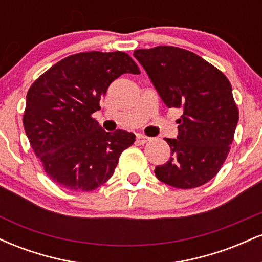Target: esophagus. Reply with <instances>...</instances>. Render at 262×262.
<instances>
[{
	"label": "esophagus",
	"instance_id": "34e87169",
	"mask_svg": "<svg viewBox=\"0 0 262 262\" xmlns=\"http://www.w3.org/2000/svg\"><path fill=\"white\" fill-rule=\"evenodd\" d=\"M150 140V138H148V137H145V135H138L137 137V143L138 144H140V145H143V144H145V143H148V141Z\"/></svg>",
	"mask_w": 262,
	"mask_h": 262
}]
</instances>
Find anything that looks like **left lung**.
Listing matches in <instances>:
<instances>
[{
  "mask_svg": "<svg viewBox=\"0 0 262 262\" xmlns=\"http://www.w3.org/2000/svg\"><path fill=\"white\" fill-rule=\"evenodd\" d=\"M161 100L181 108L177 139L166 141L171 158L155 167L161 182L176 188H196L221 170L239 121L231 85L225 75L197 54L160 45L134 52Z\"/></svg>",
  "mask_w": 262,
  "mask_h": 262,
  "instance_id": "obj_1",
  "label": "left lung"
}]
</instances>
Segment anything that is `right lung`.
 I'll list each match as a JSON object with an SVG mask.
<instances>
[{
  "label": "right lung",
  "instance_id": "right-lung-1",
  "mask_svg": "<svg viewBox=\"0 0 262 262\" xmlns=\"http://www.w3.org/2000/svg\"><path fill=\"white\" fill-rule=\"evenodd\" d=\"M122 74H140L123 52L79 53L60 60L27 93L23 125L45 173L70 191H92L113 175L135 135L104 132L92 113Z\"/></svg>",
  "mask_w": 262,
  "mask_h": 262
}]
</instances>
